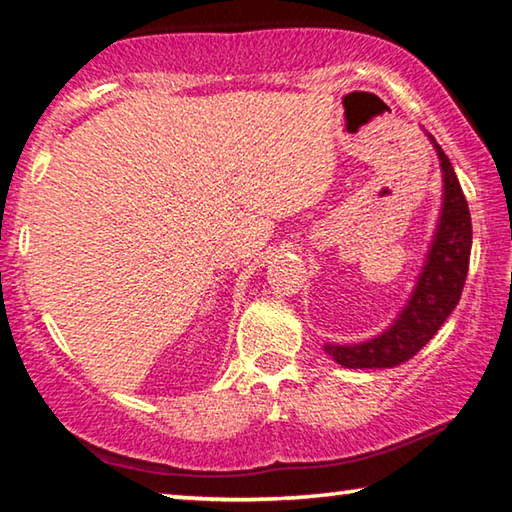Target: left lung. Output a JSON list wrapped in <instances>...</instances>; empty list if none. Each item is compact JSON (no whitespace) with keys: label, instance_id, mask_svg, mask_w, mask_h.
<instances>
[{"label":"left lung","instance_id":"obj_1","mask_svg":"<svg viewBox=\"0 0 512 512\" xmlns=\"http://www.w3.org/2000/svg\"><path fill=\"white\" fill-rule=\"evenodd\" d=\"M443 169V207L418 284L391 327L352 345L327 343L325 352L345 368H395L415 357L461 300L470 266L472 219L452 162L429 135Z\"/></svg>","mask_w":512,"mask_h":512}]
</instances>
